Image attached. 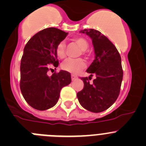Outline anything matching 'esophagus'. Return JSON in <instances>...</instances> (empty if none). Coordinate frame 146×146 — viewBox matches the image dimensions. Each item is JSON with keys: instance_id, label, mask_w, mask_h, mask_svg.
<instances>
[{"instance_id": "esophagus-1", "label": "esophagus", "mask_w": 146, "mask_h": 146, "mask_svg": "<svg viewBox=\"0 0 146 146\" xmlns=\"http://www.w3.org/2000/svg\"><path fill=\"white\" fill-rule=\"evenodd\" d=\"M71 78H72V81H74V80L77 79L78 76H75V75H71Z\"/></svg>"}]
</instances>
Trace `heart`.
<instances>
[{
    "mask_svg": "<svg viewBox=\"0 0 146 146\" xmlns=\"http://www.w3.org/2000/svg\"><path fill=\"white\" fill-rule=\"evenodd\" d=\"M74 42H76L81 50L86 51L88 47V43L84 38L77 37L74 39ZM55 52L58 58H63L65 56V44L64 42H60L57 45L55 49ZM86 67V64L84 61L81 59H67L61 65V68L62 70L67 72H69L73 74L79 73L81 70Z\"/></svg>",
    "mask_w": 146,
    "mask_h": 146,
    "instance_id": "heart-1",
    "label": "heart"
}]
</instances>
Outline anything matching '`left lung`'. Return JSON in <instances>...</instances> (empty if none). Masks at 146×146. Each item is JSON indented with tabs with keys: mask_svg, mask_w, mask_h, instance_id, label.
I'll return each instance as SVG.
<instances>
[{
	"mask_svg": "<svg viewBox=\"0 0 146 146\" xmlns=\"http://www.w3.org/2000/svg\"><path fill=\"white\" fill-rule=\"evenodd\" d=\"M92 39L95 58L86 70L96 75L93 84L87 77L81 78L84 87L77 94L81 105L95 113L102 112L111 107L117 99L120 91L123 71L121 57L115 46L100 32L93 29L80 31Z\"/></svg>",
	"mask_w": 146,
	"mask_h": 146,
	"instance_id": "left-lung-1",
	"label": "left lung"
}]
</instances>
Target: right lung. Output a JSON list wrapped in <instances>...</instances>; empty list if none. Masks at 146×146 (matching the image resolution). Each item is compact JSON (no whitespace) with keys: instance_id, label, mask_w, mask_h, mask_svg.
<instances>
[{"instance_id":"1","label":"right lung","mask_w":146,"mask_h":146,"mask_svg":"<svg viewBox=\"0 0 146 146\" xmlns=\"http://www.w3.org/2000/svg\"><path fill=\"white\" fill-rule=\"evenodd\" d=\"M68 34L53 27L44 29L34 35L24 47L20 88L26 102L34 109L46 110L54 107L62 87L71 82L70 73L65 70L47 75L49 64L58 66L55 49Z\"/></svg>"}]
</instances>
